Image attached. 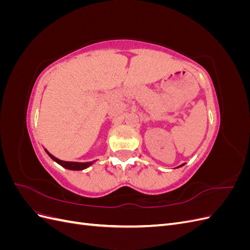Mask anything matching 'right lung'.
Returning a JSON list of instances; mask_svg holds the SVG:
<instances>
[{
    "instance_id": "1",
    "label": "right lung",
    "mask_w": 250,
    "mask_h": 250,
    "mask_svg": "<svg viewBox=\"0 0 250 250\" xmlns=\"http://www.w3.org/2000/svg\"><path fill=\"white\" fill-rule=\"evenodd\" d=\"M46 152L49 154V156L52 158L53 161H55L59 165H62V167H64L65 169H69V170H83V169L89 167L90 165H93V162H89V163H74V162L60 161V160H58L57 157H55L54 155H52L51 153H49L47 150H46Z\"/></svg>"
}]
</instances>
